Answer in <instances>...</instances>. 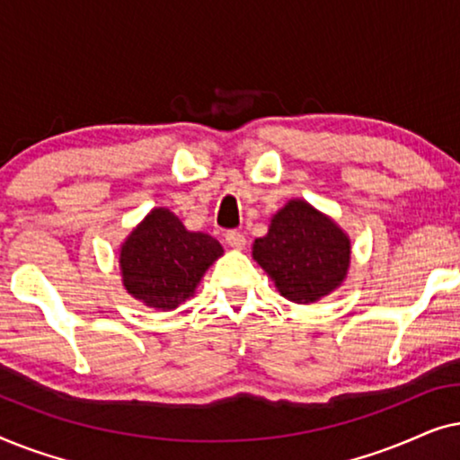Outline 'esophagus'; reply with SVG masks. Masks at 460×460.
<instances>
[{
  "label": "esophagus",
  "instance_id": "obj_1",
  "mask_svg": "<svg viewBox=\"0 0 460 460\" xmlns=\"http://www.w3.org/2000/svg\"><path fill=\"white\" fill-rule=\"evenodd\" d=\"M224 238H226V244H228V247H232V249H236V251L244 249V244H247L243 232H236V230H228V232H226Z\"/></svg>",
  "mask_w": 460,
  "mask_h": 460
}]
</instances>
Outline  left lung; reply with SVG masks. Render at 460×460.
<instances>
[{"label": "left lung", "mask_w": 460, "mask_h": 460, "mask_svg": "<svg viewBox=\"0 0 460 460\" xmlns=\"http://www.w3.org/2000/svg\"><path fill=\"white\" fill-rule=\"evenodd\" d=\"M349 257V236L301 199L276 211L268 234L253 243V260L295 304H314L341 287Z\"/></svg>", "instance_id": "left-lung-1"}]
</instances>
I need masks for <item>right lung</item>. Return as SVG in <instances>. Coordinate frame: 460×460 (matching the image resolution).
<instances>
[{"instance_id": "add662e5", "label": "right lung", "mask_w": 460, "mask_h": 460, "mask_svg": "<svg viewBox=\"0 0 460 460\" xmlns=\"http://www.w3.org/2000/svg\"><path fill=\"white\" fill-rule=\"evenodd\" d=\"M222 244L205 232H190L165 207H156L121 244L123 287L156 310H175L192 297Z\"/></svg>"}]
</instances>
